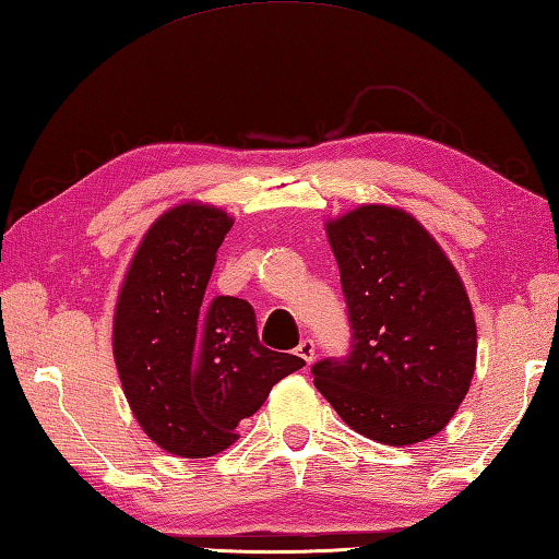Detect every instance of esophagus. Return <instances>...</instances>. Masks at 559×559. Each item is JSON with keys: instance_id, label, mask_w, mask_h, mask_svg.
I'll return each mask as SVG.
<instances>
[{"instance_id": "obj_1", "label": "esophagus", "mask_w": 559, "mask_h": 559, "mask_svg": "<svg viewBox=\"0 0 559 559\" xmlns=\"http://www.w3.org/2000/svg\"><path fill=\"white\" fill-rule=\"evenodd\" d=\"M297 355L301 357L304 362L311 365L313 362V355H316V345L311 338H304L299 345H297Z\"/></svg>"}]
</instances>
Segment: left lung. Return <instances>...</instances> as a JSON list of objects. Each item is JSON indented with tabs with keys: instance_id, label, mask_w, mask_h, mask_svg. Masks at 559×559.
<instances>
[{
	"instance_id": "obj_1",
	"label": "left lung",
	"mask_w": 559,
	"mask_h": 559,
	"mask_svg": "<svg viewBox=\"0 0 559 559\" xmlns=\"http://www.w3.org/2000/svg\"><path fill=\"white\" fill-rule=\"evenodd\" d=\"M353 329L345 360L313 384L357 433L414 445L440 433L469 392L477 323L455 265L408 212L362 204L325 221Z\"/></svg>"
}]
</instances>
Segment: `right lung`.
I'll return each mask as SVG.
<instances>
[{
	"instance_id": "right-lung-1",
	"label": "right lung",
	"mask_w": 559,
	"mask_h": 559,
	"mask_svg": "<svg viewBox=\"0 0 559 559\" xmlns=\"http://www.w3.org/2000/svg\"><path fill=\"white\" fill-rule=\"evenodd\" d=\"M234 226L224 209L185 202L157 216L121 282L114 362L135 420L177 457H214L280 379L304 367L260 345L246 299L206 301L216 250Z\"/></svg>"
}]
</instances>
